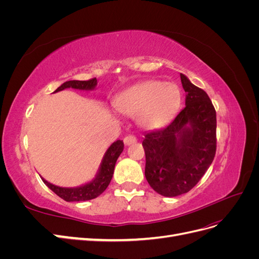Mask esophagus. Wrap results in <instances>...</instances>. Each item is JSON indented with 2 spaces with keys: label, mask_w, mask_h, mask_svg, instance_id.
Listing matches in <instances>:
<instances>
[{
  "label": "esophagus",
  "mask_w": 259,
  "mask_h": 259,
  "mask_svg": "<svg viewBox=\"0 0 259 259\" xmlns=\"http://www.w3.org/2000/svg\"><path fill=\"white\" fill-rule=\"evenodd\" d=\"M123 142H124V144L126 145V146H130V145H132V144L136 143V142H137V138H136L135 135H126V136L124 137Z\"/></svg>",
  "instance_id": "34e87169"
}]
</instances>
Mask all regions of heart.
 <instances>
[{
	"label": "heart",
	"mask_w": 259,
	"mask_h": 259,
	"mask_svg": "<svg viewBox=\"0 0 259 259\" xmlns=\"http://www.w3.org/2000/svg\"><path fill=\"white\" fill-rule=\"evenodd\" d=\"M180 101L182 94L175 84L151 80L122 93L115 100V107L124 114H139L140 122L144 125L155 127L173 117Z\"/></svg>",
	"instance_id": "heart-1"
}]
</instances>
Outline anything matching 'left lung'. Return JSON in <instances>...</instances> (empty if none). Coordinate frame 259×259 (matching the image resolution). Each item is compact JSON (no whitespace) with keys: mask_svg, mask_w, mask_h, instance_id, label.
Returning a JSON list of instances; mask_svg holds the SVG:
<instances>
[{"mask_svg":"<svg viewBox=\"0 0 259 259\" xmlns=\"http://www.w3.org/2000/svg\"><path fill=\"white\" fill-rule=\"evenodd\" d=\"M186 106L165 127L143 140L145 176L164 197L190 191L204 176L216 153V111L207 94L180 74Z\"/></svg>","mask_w":259,"mask_h":259,"instance_id":"obj_1","label":"left lung"}]
</instances>
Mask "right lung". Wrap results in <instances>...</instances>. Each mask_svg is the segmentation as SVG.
<instances>
[{"instance_id": "obj_1", "label": "right lung", "mask_w": 259, "mask_h": 259, "mask_svg": "<svg viewBox=\"0 0 259 259\" xmlns=\"http://www.w3.org/2000/svg\"><path fill=\"white\" fill-rule=\"evenodd\" d=\"M97 85V79L96 77H93L91 80L88 81H68L65 82L62 85L55 91L59 92L65 89H76V90H93ZM124 149L123 140H116L114 142L109 149L107 150L104 160L101 162V166L99 169V173L97 177L93 180V182L86 184L82 187L77 188H62L55 186L49 182H46L45 179L42 178L43 183L48 186L52 191L56 193L58 197L64 199L67 202H76V201H89L92 199L97 198L98 195L103 193L107 187L110 184L115 162L119 158L120 154L122 153Z\"/></svg>"}]
</instances>
